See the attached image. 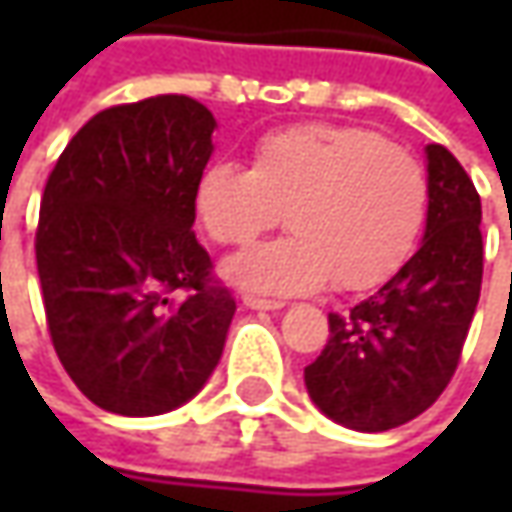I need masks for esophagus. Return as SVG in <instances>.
I'll return each mask as SVG.
<instances>
[{
  "label": "esophagus",
  "mask_w": 512,
  "mask_h": 512,
  "mask_svg": "<svg viewBox=\"0 0 512 512\" xmlns=\"http://www.w3.org/2000/svg\"><path fill=\"white\" fill-rule=\"evenodd\" d=\"M242 302H245V307H250V310H282V307H285V302H276V299H259V296H245Z\"/></svg>",
  "instance_id": "1"
}]
</instances>
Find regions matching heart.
<instances>
[{
  "label": "heart",
  "mask_w": 512,
  "mask_h": 512,
  "mask_svg": "<svg viewBox=\"0 0 512 512\" xmlns=\"http://www.w3.org/2000/svg\"><path fill=\"white\" fill-rule=\"evenodd\" d=\"M193 210L216 245H247L285 225L293 236L230 256L227 282L270 296L325 287L370 290L410 259L427 216L422 165L376 133L344 125L276 130L253 150L250 170L207 165Z\"/></svg>",
  "instance_id": "heart-1"
}]
</instances>
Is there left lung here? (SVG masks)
<instances>
[{
	"label": "left lung",
	"instance_id": "8db88e82",
	"mask_svg": "<svg viewBox=\"0 0 512 512\" xmlns=\"http://www.w3.org/2000/svg\"><path fill=\"white\" fill-rule=\"evenodd\" d=\"M427 222L419 250L373 296L330 313V339L305 367L310 402L359 433L416 419L456 373L482 293V199L456 156L424 148Z\"/></svg>",
	"mask_w": 512,
	"mask_h": 512
}]
</instances>
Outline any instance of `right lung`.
I'll return each mask as SVG.
<instances>
[{"mask_svg": "<svg viewBox=\"0 0 512 512\" xmlns=\"http://www.w3.org/2000/svg\"><path fill=\"white\" fill-rule=\"evenodd\" d=\"M213 130L190 96L108 108L70 139L45 185L36 270L50 339L102 410L170 413L222 359L236 302L210 282L193 236Z\"/></svg>", "mask_w": 512, "mask_h": 512, "instance_id": "obj_1", "label": "right lung"}]
</instances>
